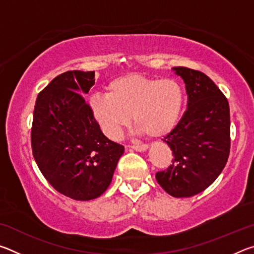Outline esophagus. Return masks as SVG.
<instances>
[{
	"mask_svg": "<svg viewBox=\"0 0 254 254\" xmlns=\"http://www.w3.org/2000/svg\"><path fill=\"white\" fill-rule=\"evenodd\" d=\"M132 148L134 149L135 151L142 152V151H145V150L148 149V145L147 144H133Z\"/></svg>",
	"mask_w": 254,
	"mask_h": 254,
	"instance_id": "34e87169",
	"label": "esophagus"
}]
</instances>
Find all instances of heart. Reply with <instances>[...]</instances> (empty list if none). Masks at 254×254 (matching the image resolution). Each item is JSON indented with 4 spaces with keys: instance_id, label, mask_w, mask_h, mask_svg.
<instances>
[{
    "instance_id": "b5f03b06",
    "label": "heart",
    "mask_w": 254,
    "mask_h": 254,
    "mask_svg": "<svg viewBox=\"0 0 254 254\" xmlns=\"http://www.w3.org/2000/svg\"><path fill=\"white\" fill-rule=\"evenodd\" d=\"M107 94L89 98L96 121L107 135L118 137L133 122L140 133L163 136L178 123L184 106V88L174 78H152L130 74L107 85Z\"/></svg>"
}]
</instances>
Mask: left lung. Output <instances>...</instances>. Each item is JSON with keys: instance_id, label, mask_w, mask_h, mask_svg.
Returning a JSON list of instances; mask_svg holds the SVG:
<instances>
[{"instance_id": "1", "label": "left lung", "mask_w": 254, "mask_h": 254, "mask_svg": "<svg viewBox=\"0 0 254 254\" xmlns=\"http://www.w3.org/2000/svg\"><path fill=\"white\" fill-rule=\"evenodd\" d=\"M186 86L187 110L162 141L173 151V165L158 171V184L174 197H190L212 185L227 162L231 148L227 98L207 75L174 67Z\"/></svg>"}]
</instances>
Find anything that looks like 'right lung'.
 <instances>
[{"label":"right lung","instance_id":"right-lung-1","mask_svg":"<svg viewBox=\"0 0 254 254\" xmlns=\"http://www.w3.org/2000/svg\"><path fill=\"white\" fill-rule=\"evenodd\" d=\"M94 84L95 71L63 72L39 93L33 111L34 160L56 190L75 200L101 196L124 152L103 134L83 96Z\"/></svg>","mask_w":254,"mask_h":254}]
</instances>
